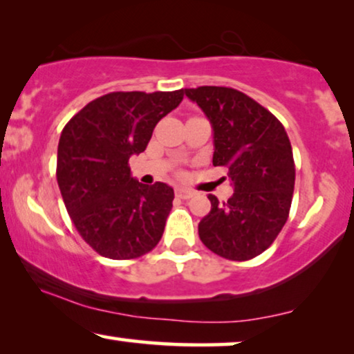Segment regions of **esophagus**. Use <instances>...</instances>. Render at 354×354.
Segmentation results:
<instances>
[{
  "label": "esophagus",
  "mask_w": 354,
  "mask_h": 354,
  "mask_svg": "<svg viewBox=\"0 0 354 354\" xmlns=\"http://www.w3.org/2000/svg\"><path fill=\"white\" fill-rule=\"evenodd\" d=\"M174 194H176V197H180V199H191L196 192L186 189V187H176V189H174Z\"/></svg>",
  "instance_id": "34e87169"
}]
</instances>
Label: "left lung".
I'll return each mask as SVG.
<instances>
[{
  "mask_svg": "<svg viewBox=\"0 0 354 354\" xmlns=\"http://www.w3.org/2000/svg\"><path fill=\"white\" fill-rule=\"evenodd\" d=\"M214 129V167H225L234 192L199 223L201 241L228 261H249L275 241L288 220L295 160L283 124L246 93L230 87L185 88Z\"/></svg>",
  "mask_w": 354,
  "mask_h": 354,
  "instance_id": "8db88e82",
  "label": "left lung"
}]
</instances>
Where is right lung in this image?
Listing matches in <instances>:
<instances>
[{
  "label": "right lung",
  "mask_w": 354,
  "mask_h": 354,
  "mask_svg": "<svg viewBox=\"0 0 354 354\" xmlns=\"http://www.w3.org/2000/svg\"><path fill=\"white\" fill-rule=\"evenodd\" d=\"M174 92H111L87 103L61 133L56 180L79 234L100 256H144L162 238L174 192L133 178L131 155L147 147L157 122L183 100Z\"/></svg>",
  "instance_id": "obj_1"
}]
</instances>
